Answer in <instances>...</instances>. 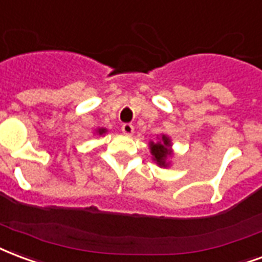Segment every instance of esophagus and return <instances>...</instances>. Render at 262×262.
I'll use <instances>...</instances> for the list:
<instances>
[{
  "instance_id": "34e87169",
  "label": "esophagus",
  "mask_w": 262,
  "mask_h": 262,
  "mask_svg": "<svg viewBox=\"0 0 262 262\" xmlns=\"http://www.w3.org/2000/svg\"><path fill=\"white\" fill-rule=\"evenodd\" d=\"M122 132L125 135H127V136H130V135H133V132H135V127H133L132 123H123L122 125Z\"/></svg>"
}]
</instances>
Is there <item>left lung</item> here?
I'll use <instances>...</instances> for the list:
<instances>
[{
    "label": "left lung",
    "instance_id": "8db88e82",
    "mask_svg": "<svg viewBox=\"0 0 262 262\" xmlns=\"http://www.w3.org/2000/svg\"><path fill=\"white\" fill-rule=\"evenodd\" d=\"M150 150L151 154L154 157V161L160 166H168V157L172 154L170 152V140L169 137H166L165 135H162L161 137V141H151L150 143Z\"/></svg>",
    "mask_w": 262,
    "mask_h": 262
}]
</instances>
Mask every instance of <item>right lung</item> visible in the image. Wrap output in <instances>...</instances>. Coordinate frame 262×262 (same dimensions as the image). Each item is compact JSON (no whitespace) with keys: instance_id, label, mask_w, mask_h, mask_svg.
I'll return each mask as SVG.
<instances>
[{"instance_id":"obj_1","label":"right lung","mask_w":262,"mask_h":262,"mask_svg":"<svg viewBox=\"0 0 262 262\" xmlns=\"http://www.w3.org/2000/svg\"><path fill=\"white\" fill-rule=\"evenodd\" d=\"M106 132V129H98V135H104Z\"/></svg>"}]
</instances>
